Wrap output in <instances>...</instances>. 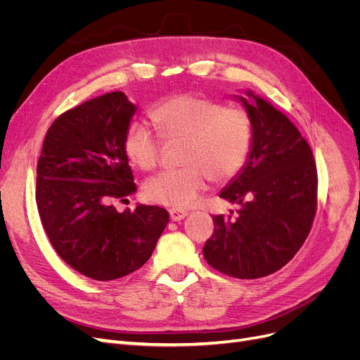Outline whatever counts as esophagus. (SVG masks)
I'll return each mask as SVG.
<instances>
[{
	"label": "esophagus",
	"mask_w": 360,
	"mask_h": 360,
	"mask_svg": "<svg viewBox=\"0 0 360 360\" xmlns=\"http://www.w3.org/2000/svg\"><path fill=\"white\" fill-rule=\"evenodd\" d=\"M188 216V212L183 209H169V217L172 221H181Z\"/></svg>",
	"instance_id": "obj_1"
}]
</instances>
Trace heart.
I'll return each mask as SVG.
<instances>
[{
    "mask_svg": "<svg viewBox=\"0 0 360 360\" xmlns=\"http://www.w3.org/2000/svg\"><path fill=\"white\" fill-rule=\"evenodd\" d=\"M160 137L143 124L132 123L124 135L129 160L143 171L158 167L163 141L183 143V168L165 171L146 183L147 198L181 209L198 201L207 181H226L245 167L254 144V123L242 108L195 94H179L150 112Z\"/></svg>",
    "mask_w": 360,
    "mask_h": 360,
    "instance_id": "b5f03b06",
    "label": "heart"
}]
</instances>
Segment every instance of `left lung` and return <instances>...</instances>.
Instances as JSON below:
<instances>
[{
	"mask_svg": "<svg viewBox=\"0 0 360 360\" xmlns=\"http://www.w3.org/2000/svg\"><path fill=\"white\" fill-rule=\"evenodd\" d=\"M246 111L254 144L242 171L219 197L240 204L237 214L213 216L214 233L202 248L207 263L221 274L257 279L275 274L296 255L317 212V167L297 127L267 101Z\"/></svg>",
	"mask_w": 360,
	"mask_h": 360,
	"instance_id": "8db88e82",
	"label": "left lung"
}]
</instances>
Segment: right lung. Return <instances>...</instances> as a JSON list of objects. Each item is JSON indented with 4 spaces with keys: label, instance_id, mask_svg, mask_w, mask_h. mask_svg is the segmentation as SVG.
Returning <instances> with one entry per match:
<instances>
[{
    "label": "right lung",
    "instance_id": "right-lung-1",
    "mask_svg": "<svg viewBox=\"0 0 360 360\" xmlns=\"http://www.w3.org/2000/svg\"><path fill=\"white\" fill-rule=\"evenodd\" d=\"M135 111L122 91L84 102L51 124L37 162L36 202L49 242L72 269L96 281L143 267L169 221L158 205L123 213L114 207L136 191L124 151Z\"/></svg>",
    "mask_w": 360,
    "mask_h": 360
}]
</instances>
